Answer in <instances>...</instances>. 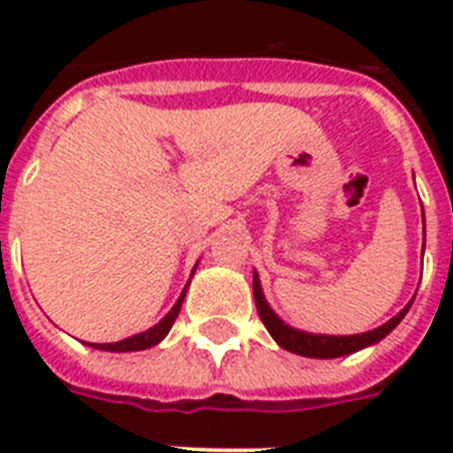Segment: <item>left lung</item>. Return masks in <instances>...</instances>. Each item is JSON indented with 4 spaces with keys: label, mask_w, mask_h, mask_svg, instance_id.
<instances>
[{
    "label": "left lung",
    "mask_w": 453,
    "mask_h": 453,
    "mask_svg": "<svg viewBox=\"0 0 453 453\" xmlns=\"http://www.w3.org/2000/svg\"><path fill=\"white\" fill-rule=\"evenodd\" d=\"M254 298L256 308H258V315H261V322L265 324V329L270 331V336L275 338L277 343L282 345L284 350L296 352L303 357H317V359H331V357H343V355H350V352H357L366 345L379 343L380 338H386L390 331L402 322V317L407 315L409 305L402 312L386 322L383 326L373 331H366V334H357V336H317V334H305V331L291 329L289 324H284L280 317L270 310V305L263 298L261 282H258V275H254Z\"/></svg>",
    "instance_id": "8db88e82"
}]
</instances>
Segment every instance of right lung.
Here are the masks:
<instances>
[{"mask_svg": "<svg viewBox=\"0 0 453 453\" xmlns=\"http://www.w3.org/2000/svg\"><path fill=\"white\" fill-rule=\"evenodd\" d=\"M183 298H185V291L180 294V298L176 301V305L171 308L169 315L164 317L162 322L157 324V326H152V329L143 331V334H138V336L117 341V343H91V345H94V348H98V350H110V352H131V350H145V348H152V345L159 343V341H162V338L169 334V329L173 326V322H176L178 312H180Z\"/></svg>", "mask_w": 453, "mask_h": 453, "instance_id": "right-lung-1", "label": "right lung"}]
</instances>
